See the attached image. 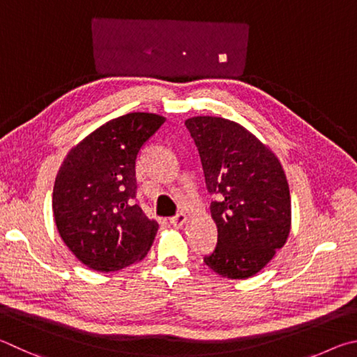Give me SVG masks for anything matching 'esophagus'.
I'll use <instances>...</instances> for the list:
<instances>
[{
	"label": "esophagus",
	"mask_w": 357,
	"mask_h": 357,
	"mask_svg": "<svg viewBox=\"0 0 357 357\" xmlns=\"http://www.w3.org/2000/svg\"><path fill=\"white\" fill-rule=\"evenodd\" d=\"M186 220H188V218H186V215H185V213H178V215L172 216L171 220H169V221H171V224H172L174 227H182L183 224L186 222Z\"/></svg>",
	"instance_id": "esophagus-1"
}]
</instances>
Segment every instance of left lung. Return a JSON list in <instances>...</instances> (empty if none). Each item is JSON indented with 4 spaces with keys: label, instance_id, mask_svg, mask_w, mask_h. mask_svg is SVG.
<instances>
[{
    "label": "left lung",
    "instance_id": "8db88e82",
    "mask_svg": "<svg viewBox=\"0 0 357 357\" xmlns=\"http://www.w3.org/2000/svg\"><path fill=\"white\" fill-rule=\"evenodd\" d=\"M202 161L218 245L205 265L229 279H248L265 268L285 245L291 201L282 165L243 125L224 117L185 121Z\"/></svg>",
    "mask_w": 357,
    "mask_h": 357
}]
</instances>
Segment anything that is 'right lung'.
Wrapping results in <instances>:
<instances>
[{
  "label": "right lung",
  "mask_w": 357,
  "mask_h": 357,
  "mask_svg": "<svg viewBox=\"0 0 357 357\" xmlns=\"http://www.w3.org/2000/svg\"><path fill=\"white\" fill-rule=\"evenodd\" d=\"M166 119L130 112L92 131L61 165L53 188V215L62 241L81 264L109 273L139 261L158 222L136 197V158Z\"/></svg>",
  "instance_id": "add662e5"
}]
</instances>
